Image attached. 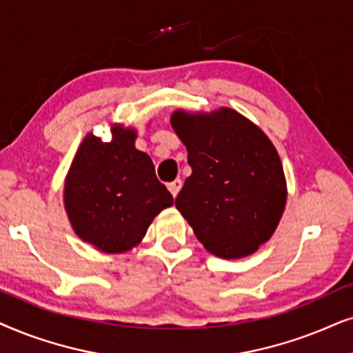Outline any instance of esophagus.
I'll list each match as a JSON object with an SVG mask.
<instances>
[{
	"instance_id": "1",
	"label": "esophagus",
	"mask_w": 353,
	"mask_h": 353,
	"mask_svg": "<svg viewBox=\"0 0 353 353\" xmlns=\"http://www.w3.org/2000/svg\"><path fill=\"white\" fill-rule=\"evenodd\" d=\"M181 187H182L181 179H176V181L169 182V184H168V189H169V192H171L172 196H177V194H179V190H181Z\"/></svg>"
}]
</instances>
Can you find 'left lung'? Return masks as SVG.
Instances as JSON below:
<instances>
[{"instance_id": "1", "label": "left lung", "mask_w": 353, "mask_h": 353, "mask_svg": "<svg viewBox=\"0 0 353 353\" xmlns=\"http://www.w3.org/2000/svg\"><path fill=\"white\" fill-rule=\"evenodd\" d=\"M171 125L187 147L192 168L176 208L210 253L219 258L252 255L270 241L288 200L274 145L231 108L177 110Z\"/></svg>"}]
</instances>
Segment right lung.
Returning <instances> with one entry per match:
<instances>
[{"label": "right lung", "mask_w": 353, "mask_h": 353, "mask_svg": "<svg viewBox=\"0 0 353 353\" xmlns=\"http://www.w3.org/2000/svg\"><path fill=\"white\" fill-rule=\"evenodd\" d=\"M111 142L88 134L65 177L64 206L75 234L105 253L140 243L159 211L174 203L137 132L112 125Z\"/></svg>", "instance_id": "right-lung-1"}]
</instances>
